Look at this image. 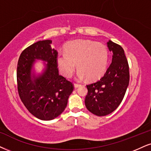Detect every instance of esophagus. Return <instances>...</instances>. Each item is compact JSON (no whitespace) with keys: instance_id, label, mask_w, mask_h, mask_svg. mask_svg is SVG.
<instances>
[{"instance_id":"esophagus-1","label":"esophagus","mask_w":151,"mask_h":151,"mask_svg":"<svg viewBox=\"0 0 151 151\" xmlns=\"http://www.w3.org/2000/svg\"><path fill=\"white\" fill-rule=\"evenodd\" d=\"M81 84H78V83H75V84H74V87H75V88H77V87H81Z\"/></svg>"}]
</instances>
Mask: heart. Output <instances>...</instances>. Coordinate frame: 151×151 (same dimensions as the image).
Instances as JSON below:
<instances>
[{"label":"heart","instance_id":"obj_1","mask_svg":"<svg viewBox=\"0 0 151 151\" xmlns=\"http://www.w3.org/2000/svg\"><path fill=\"white\" fill-rule=\"evenodd\" d=\"M109 52L105 45L87 40L70 42L65 48V52L57 57L59 69L65 77L69 78L76 68L79 79L87 78L93 81L99 78L107 68Z\"/></svg>","mask_w":151,"mask_h":151}]
</instances>
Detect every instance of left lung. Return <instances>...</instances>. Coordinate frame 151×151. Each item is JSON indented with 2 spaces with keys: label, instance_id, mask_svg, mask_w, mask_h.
Instances as JSON below:
<instances>
[{
  "label": "left lung",
  "instance_id": "obj_1",
  "mask_svg": "<svg viewBox=\"0 0 151 151\" xmlns=\"http://www.w3.org/2000/svg\"><path fill=\"white\" fill-rule=\"evenodd\" d=\"M107 46L113 52L112 62L103 77L87 85L85 99L88 111L98 116L109 115L119 106L129 82V64L123 48L111 40Z\"/></svg>",
  "mask_w": 151,
  "mask_h": 151
}]
</instances>
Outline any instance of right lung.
I'll use <instances>...</instances> for the list:
<instances>
[{
	"label": "right lung",
	"instance_id": "obj_1",
	"mask_svg": "<svg viewBox=\"0 0 151 151\" xmlns=\"http://www.w3.org/2000/svg\"><path fill=\"white\" fill-rule=\"evenodd\" d=\"M52 40H40L24 50L17 69V90L22 103L37 118L51 120L66 109L73 84L59 75L57 57L58 52L51 47ZM36 59L47 61L41 75L31 77L30 70Z\"/></svg>",
	"mask_w": 151,
	"mask_h": 151
}]
</instances>
